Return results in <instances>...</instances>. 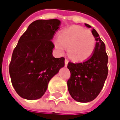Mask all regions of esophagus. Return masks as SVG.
<instances>
[{"mask_svg": "<svg viewBox=\"0 0 120 120\" xmlns=\"http://www.w3.org/2000/svg\"><path fill=\"white\" fill-rule=\"evenodd\" d=\"M68 63H69V61H68L67 59H65V67H67V66Z\"/></svg>", "mask_w": 120, "mask_h": 120, "instance_id": "obj_1", "label": "esophagus"}]
</instances>
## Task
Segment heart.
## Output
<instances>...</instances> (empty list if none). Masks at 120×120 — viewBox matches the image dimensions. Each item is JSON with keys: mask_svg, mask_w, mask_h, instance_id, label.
<instances>
[{"mask_svg": "<svg viewBox=\"0 0 120 120\" xmlns=\"http://www.w3.org/2000/svg\"><path fill=\"white\" fill-rule=\"evenodd\" d=\"M56 49L63 53L68 48V55L75 61H84L89 58L95 49V38L90 30L79 26H71L63 30L58 39L54 40Z\"/></svg>", "mask_w": 120, "mask_h": 120, "instance_id": "obj_1", "label": "heart"}]
</instances>
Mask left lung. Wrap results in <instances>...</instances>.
<instances>
[{
    "label": "left lung",
    "mask_w": 120,
    "mask_h": 120,
    "mask_svg": "<svg viewBox=\"0 0 120 120\" xmlns=\"http://www.w3.org/2000/svg\"><path fill=\"white\" fill-rule=\"evenodd\" d=\"M84 24L91 28L90 25ZM92 33L96 43L91 57L82 63L69 62L67 65L71 72L67 81L68 90L73 99L79 102L85 103L95 99L103 88L108 73L105 44L94 28Z\"/></svg>",
    "instance_id": "left-lung-1"
}]
</instances>
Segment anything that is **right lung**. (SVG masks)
<instances>
[{"label": "right lung", "instance_id": "add662e5", "mask_svg": "<svg viewBox=\"0 0 120 120\" xmlns=\"http://www.w3.org/2000/svg\"><path fill=\"white\" fill-rule=\"evenodd\" d=\"M61 21L38 20L29 25L14 49L9 65L13 87L20 97L34 100L45 94L51 79L65 66V58H55L51 39Z\"/></svg>", "mask_w": 120, "mask_h": 120}]
</instances>
